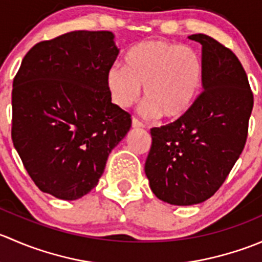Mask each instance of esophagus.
Returning <instances> with one entry per match:
<instances>
[{
  "label": "esophagus",
  "mask_w": 262,
  "mask_h": 262,
  "mask_svg": "<svg viewBox=\"0 0 262 262\" xmlns=\"http://www.w3.org/2000/svg\"><path fill=\"white\" fill-rule=\"evenodd\" d=\"M132 126L136 129H141V128H144V124L142 123V121H139L137 118H133L132 119Z\"/></svg>",
  "instance_id": "1"
}]
</instances>
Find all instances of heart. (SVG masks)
I'll return each mask as SVG.
<instances>
[{"label":"heart","mask_w":262,"mask_h":262,"mask_svg":"<svg viewBox=\"0 0 262 262\" xmlns=\"http://www.w3.org/2000/svg\"><path fill=\"white\" fill-rule=\"evenodd\" d=\"M106 81L118 106H130L144 87L143 114L175 121L196 102L204 81V64L191 47L153 39L132 47L124 58V67L113 66Z\"/></svg>","instance_id":"heart-1"}]
</instances>
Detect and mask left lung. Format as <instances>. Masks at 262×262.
Returning <instances> with one entry per match:
<instances>
[{"mask_svg": "<svg viewBox=\"0 0 262 262\" xmlns=\"http://www.w3.org/2000/svg\"><path fill=\"white\" fill-rule=\"evenodd\" d=\"M189 39L203 47L204 91L184 118L150 129L144 171L162 202L194 205L213 196L244 150L253 95L231 49L205 34Z\"/></svg>", "mask_w": 262, "mask_h": 262, "instance_id": "1", "label": "left lung"}]
</instances>
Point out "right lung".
I'll use <instances>...</instances> for the list:
<instances>
[{
    "label": "right lung",
    "mask_w": 262,
    "mask_h": 262,
    "mask_svg": "<svg viewBox=\"0 0 262 262\" xmlns=\"http://www.w3.org/2000/svg\"><path fill=\"white\" fill-rule=\"evenodd\" d=\"M118 54L112 31L78 30L24 57L12 84L11 137L43 192L76 200L91 191L130 129V114L113 104L107 87Z\"/></svg>",
    "instance_id": "obj_1"
}]
</instances>
